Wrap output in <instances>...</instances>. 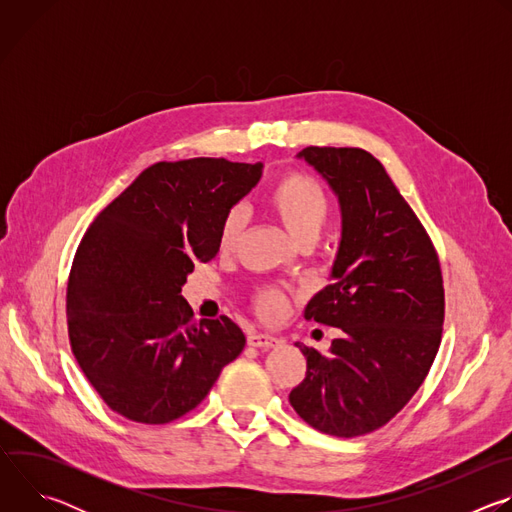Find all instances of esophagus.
Here are the masks:
<instances>
[{
    "label": "esophagus",
    "instance_id": "esophagus-1",
    "mask_svg": "<svg viewBox=\"0 0 512 512\" xmlns=\"http://www.w3.org/2000/svg\"><path fill=\"white\" fill-rule=\"evenodd\" d=\"M247 342H249V346L269 350V348H275L281 340H279V338H275L273 334H251V336L247 338Z\"/></svg>",
    "mask_w": 512,
    "mask_h": 512
}]
</instances>
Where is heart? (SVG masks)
Returning <instances> with one entry per match:
<instances>
[{"label":"heart","instance_id":"heart-1","mask_svg":"<svg viewBox=\"0 0 512 512\" xmlns=\"http://www.w3.org/2000/svg\"><path fill=\"white\" fill-rule=\"evenodd\" d=\"M267 206L279 218V223L298 243H314L332 212V200L324 184L306 172H287L275 180L267 192ZM247 225V214L241 206L231 208L218 227V251L229 255L237 249ZM253 306L265 320H277L287 308V296L279 287L259 289Z\"/></svg>","mask_w":512,"mask_h":512}]
</instances>
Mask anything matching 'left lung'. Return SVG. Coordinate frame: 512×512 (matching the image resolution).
Returning <instances> with one entry per match:
<instances>
[{
	"label": "left lung",
	"mask_w": 512,
	"mask_h": 512,
	"mask_svg": "<svg viewBox=\"0 0 512 512\" xmlns=\"http://www.w3.org/2000/svg\"><path fill=\"white\" fill-rule=\"evenodd\" d=\"M298 158L326 178L342 210L332 283L304 314L340 336L328 352L296 344L308 369L289 403L314 429L356 437L391 421L427 377L444 330L442 267L373 154L310 145Z\"/></svg>",
	"instance_id": "obj_1"
}]
</instances>
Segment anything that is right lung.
Wrapping results in <instances>:
<instances>
[{
    "label": "right lung",
    "instance_id": "obj_1",
    "mask_svg": "<svg viewBox=\"0 0 512 512\" xmlns=\"http://www.w3.org/2000/svg\"><path fill=\"white\" fill-rule=\"evenodd\" d=\"M261 170L225 158L158 162L87 229L68 275V340L115 413L170 423L200 405L245 348L231 318L194 322L182 285L216 257L223 216Z\"/></svg>",
    "mask_w": 512,
    "mask_h": 512
}]
</instances>
